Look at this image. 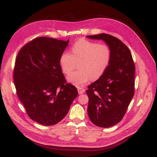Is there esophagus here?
Wrapping results in <instances>:
<instances>
[{"label":"esophagus","mask_w":157,"mask_h":157,"mask_svg":"<svg viewBox=\"0 0 157 157\" xmlns=\"http://www.w3.org/2000/svg\"><path fill=\"white\" fill-rule=\"evenodd\" d=\"M84 92H85V90H84V88H80V87L78 88V94H79L80 95V94H82Z\"/></svg>","instance_id":"obj_1"}]
</instances>
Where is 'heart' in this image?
<instances>
[{
	"label": "heart",
	"mask_w": 157,
	"mask_h": 157,
	"mask_svg": "<svg viewBox=\"0 0 157 157\" xmlns=\"http://www.w3.org/2000/svg\"><path fill=\"white\" fill-rule=\"evenodd\" d=\"M111 59V51L105 44L82 39L71 47V54L63 52L59 65L63 72L69 74L78 63V70L67 77V81L77 87L82 86L91 79L99 78L105 72Z\"/></svg>",
	"instance_id": "1"
}]
</instances>
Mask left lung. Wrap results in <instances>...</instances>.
<instances>
[{
	"label": "left lung",
	"instance_id": "obj_1",
	"mask_svg": "<svg viewBox=\"0 0 157 157\" xmlns=\"http://www.w3.org/2000/svg\"><path fill=\"white\" fill-rule=\"evenodd\" d=\"M87 37L103 40L111 51L108 67L86 90L90 121L98 126L109 128L122 119L134 96L135 65L130 50L117 38L105 33Z\"/></svg>",
	"mask_w": 157,
	"mask_h": 157
}]
</instances>
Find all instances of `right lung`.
I'll use <instances>...</instances> for the list:
<instances>
[{"mask_svg":"<svg viewBox=\"0 0 157 157\" xmlns=\"http://www.w3.org/2000/svg\"><path fill=\"white\" fill-rule=\"evenodd\" d=\"M69 42L36 38L17 56L13 80L17 96L29 117L42 125L60 122L78 96L77 88L67 83L59 65Z\"/></svg>","mask_w":157,"mask_h":157,"instance_id":"right-lung-1","label":"right lung"}]
</instances>
